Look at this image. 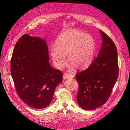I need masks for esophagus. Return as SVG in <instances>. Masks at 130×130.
I'll return each instance as SVG.
<instances>
[{
	"mask_svg": "<svg viewBox=\"0 0 130 130\" xmlns=\"http://www.w3.org/2000/svg\"><path fill=\"white\" fill-rule=\"evenodd\" d=\"M63 77L64 79H68V78H73L74 77V75L70 73H66L63 74Z\"/></svg>",
	"mask_w": 130,
	"mask_h": 130,
	"instance_id": "1",
	"label": "esophagus"
}]
</instances>
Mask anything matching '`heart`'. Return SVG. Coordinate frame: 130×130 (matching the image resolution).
Instances as JSON below:
<instances>
[{
	"instance_id": "1",
	"label": "heart",
	"mask_w": 130,
	"mask_h": 130,
	"mask_svg": "<svg viewBox=\"0 0 130 130\" xmlns=\"http://www.w3.org/2000/svg\"><path fill=\"white\" fill-rule=\"evenodd\" d=\"M95 50L94 38L77 30H70L61 34L50 49V56L57 68H61L68 55L70 65L76 68L88 66L92 62Z\"/></svg>"
}]
</instances>
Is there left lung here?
Masks as SVG:
<instances>
[{"instance_id":"8db88e82","label":"left lung","mask_w":130,"mask_h":130,"mask_svg":"<svg viewBox=\"0 0 130 130\" xmlns=\"http://www.w3.org/2000/svg\"><path fill=\"white\" fill-rule=\"evenodd\" d=\"M100 31L103 43L98 56L87 69L75 75L79 86L77 101L85 109H94L105 104L118 76L116 46L107 35Z\"/></svg>"}]
</instances>
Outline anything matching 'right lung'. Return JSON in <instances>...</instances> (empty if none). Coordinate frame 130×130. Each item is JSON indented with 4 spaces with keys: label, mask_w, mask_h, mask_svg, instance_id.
I'll list each match as a JSON object with an SVG mask.
<instances>
[{
    "label": "right lung",
    "mask_w": 130,
    "mask_h": 130,
    "mask_svg": "<svg viewBox=\"0 0 130 130\" xmlns=\"http://www.w3.org/2000/svg\"><path fill=\"white\" fill-rule=\"evenodd\" d=\"M44 40L24 34L15 44L11 74L19 97L30 107L42 109L52 102L55 89L62 81L61 71L49 63Z\"/></svg>",
    "instance_id": "add662e5"
}]
</instances>
